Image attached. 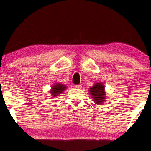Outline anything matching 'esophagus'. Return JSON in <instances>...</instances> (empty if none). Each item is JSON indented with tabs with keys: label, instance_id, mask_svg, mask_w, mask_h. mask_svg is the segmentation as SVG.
Wrapping results in <instances>:
<instances>
[{
	"label": "esophagus",
	"instance_id": "obj_1",
	"mask_svg": "<svg viewBox=\"0 0 151 151\" xmlns=\"http://www.w3.org/2000/svg\"><path fill=\"white\" fill-rule=\"evenodd\" d=\"M76 88H77V89H81V85H76Z\"/></svg>",
	"mask_w": 151,
	"mask_h": 151
}]
</instances>
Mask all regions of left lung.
Wrapping results in <instances>:
<instances>
[{
	"label": "left lung",
	"mask_w": 151,
	"mask_h": 151,
	"mask_svg": "<svg viewBox=\"0 0 151 151\" xmlns=\"http://www.w3.org/2000/svg\"><path fill=\"white\" fill-rule=\"evenodd\" d=\"M104 89L105 87L102 82H97L89 88V94L96 104H102L107 99L106 93Z\"/></svg>",
	"instance_id": "left-lung-1"
}]
</instances>
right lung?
Wrapping results in <instances>:
<instances>
[{"label": "right lung", "mask_w": 151, "mask_h": 151, "mask_svg": "<svg viewBox=\"0 0 151 151\" xmlns=\"http://www.w3.org/2000/svg\"><path fill=\"white\" fill-rule=\"evenodd\" d=\"M51 89L50 90V93L52 95L53 97L58 96L60 94L63 93L65 90L66 89L67 87L66 85L60 83H55L51 87Z\"/></svg>", "instance_id": "obj_1"}]
</instances>
